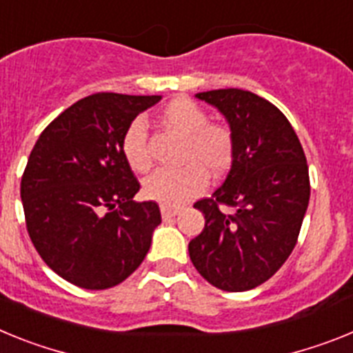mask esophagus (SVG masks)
Returning <instances> with one entry per match:
<instances>
[{
  "instance_id": "1",
  "label": "esophagus",
  "mask_w": 353,
  "mask_h": 353,
  "mask_svg": "<svg viewBox=\"0 0 353 353\" xmlns=\"http://www.w3.org/2000/svg\"><path fill=\"white\" fill-rule=\"evenodd\" d=\"M179 208H172V206H161V216L163 219H172V216H176L177 213H179Z\"/></svg>"
}]
</instances>
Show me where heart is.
<instances>
[{"instance_id":"1","label":"heart","mask_w":353,"mask_h":353,"mask_svg":"<svg viewBox=\"0 0 353 353\" xmlns=\"http://www.w3.org/2000/svg\"><path fill=\"white\" fill-rule=\"evenodd\" d=\"M159 122L185 139L181 161L186 165L163 168L147 177L143 194L163 206H181L206 188L208 172L222 177L231 170L236 158V134L225 122L210 121L206 110L185 96L174 97L165 104L159 112ZM121 151L137 172H147L152 167L154 159L142 119H134L125 128Z\"/></svg>"}]
</instances>
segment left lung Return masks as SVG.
I'll use <instances>...</instances> for the list:
<instances>
[{
	"label": "left lung",
	"instance_id": "left-lung-1",
	"mask_svg": "<svg viewBox=\"0 0 353 353\" xmlns=\"http://www.w3.org/2000/svg\"><path fill=\"white\" fill-rule=\"evenodd\" d=\"M197 97L225 115L236 158L213 197L194 204L206 223L188 243L190 259L219 290H252L284 265L299 240L311 195L304 149L286 115L252 92L220 88Z\"/></svg>",
	"mask_w": 353,
	"mask_h": 353
}]
</instances>
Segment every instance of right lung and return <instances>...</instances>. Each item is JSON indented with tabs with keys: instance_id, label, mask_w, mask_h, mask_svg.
<instances>
[{
	"instance_id": "1",
	"label": "right lung",
	"mask_w": 353,
	"mask_h": 353,
	"mask_svg": "<svg viewBox=\"0 0 353 353\" xmlns=\"http://www.w3.org/2000/svg\"><path fill=\"white\" fill-rule=\"evenodd\" d=\"M159 96L99 92L63 110L41 133L21 177L30 240L49 268L85 290L130 277L161 222L134 202L139 179L121 151L125 128Z\"/></svg>"
}]
</instances>
